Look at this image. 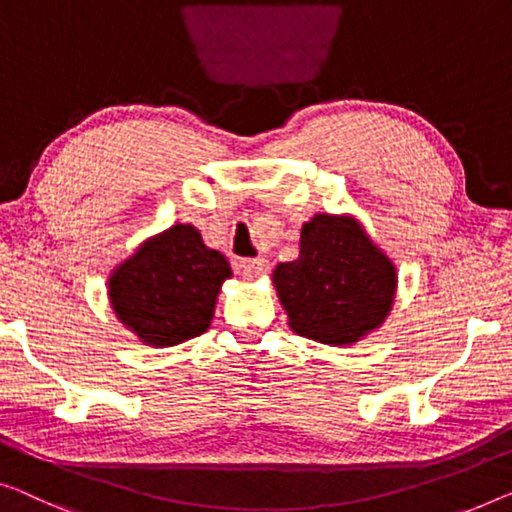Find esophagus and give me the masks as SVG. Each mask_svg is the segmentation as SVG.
Instances as JSON below:
<instances>
[{"label": "esophagus", "instance_id": "esophagus-1", "mask_svg": "<svg viewBox=\"0 0 512 512\" xmlns=\"http://www.w3.org/2000/svg\"><path fill=\"white\" fill-rule=\"evenodd\" d=\"M236 269H239V273L241 276H246V278H259V276H264L266 271H269V262H266V259H239V262H236Z\"/></svg>", "mask_w": 512, "mask_h": 512}]
</instances>
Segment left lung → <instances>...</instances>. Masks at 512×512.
<instances>
[{
	"instance_id": "8db88e82",
	"label": "left lung",
	"mask_w": 512,
	"mask_h": 512,
	"mask_svg": "<svg viewBox=\"0 0 512 512\" xmlns=\"http://www.w3.org/2000/svg\"><path fill=\"white\" fill-rule=\"evenodd\" d=\"M271 280L289 329L331 347L368 338L398 296V266L352 213H315L301 225L299 257Z\"/></svg>"
}]
</instances>
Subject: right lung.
<instances>
[{
    "instance_id": "add662e5",
    "label": "right lung",
    "mask_w": 512,
    "mask_h": 512,
    "mask_svg": "<svg viewBox=\"0 0 512 512\" xmlns=\"http://www.w3.org/2000/svg\"><path fill=\"white\" fill-rule=\"evenodd\" d=\"M232 278L200 230L177 223L144 239L108 276L112 312L147 347H174L211 326L220 287Z\"/></svg>"
}]
</instances>
